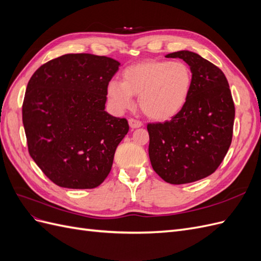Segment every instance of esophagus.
I'll return each instance as SVG.
<instances>
[{"label":"esophagus","mask_w":261,"mask_h":261,"mask_svg":"<svg viewBox=\"0 0 261 261\" xmlns=\"http://www.w3.org/2000/svg\"><path fill=\"white\" fill-rule=\"evenodd\" d=\"M128 124H129V127L130 128H139L143 126V123H141L140 121H137V120H134V118H130V120L128 121Z\"/></svg>","instance_id":"obj_1"}]
</instances>
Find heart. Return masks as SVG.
<instances>
[{
	"mask_svg": "<svg viewBox=\"0 0 261 261\" xmlns=\"http://www.w3.org/2000/svg\"><path fill=\"white\" fill-rule=\"evenodd\" d=\"M193 76L181 62L149 60L132 64L122 73V83L111 81L107 86L110 106L123 113L135 105L154 121H167L184 109L192 90Z\"/></svg>",
	"mask_w": 261,
	"mask_h": 261,
	"instance_id": "heart-1",
	"label": "heart"
}]
</instances>
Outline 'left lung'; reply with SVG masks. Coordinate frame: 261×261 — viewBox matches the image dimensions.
<instances>
[{"label":"left lung","instance_id":"obj_1","mask_svg":"<svg viewBox=\"0 0 261 261\" xmlns=\"http://www.w3.org/2000/svg\"><path fill=\"white\" fill-rule=\"evenodd\" d=\"M165 58L186 62L193 85L178 114L171 121L147 125L149 158L162 179L187 184L209 176L223 161L232 143L235 108L226 77L219 67L187 50Z\"/></svg>","mask_w":261,"mask_h":261}]
</instances>
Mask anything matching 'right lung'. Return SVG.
<instances>
[{"label": "right lung", "mask_w": 261, "mask_h": 261, "mask_svg": "<svg viewBox=\"0 0 261 261\" xmlns=\"http://www.w3.org/2000/svg\"><path fill=\"white\" fill-rule=\"evenodd\" d=\"M120 65L107 57L65 54L31 76L22 103L29 154L58 186L94 188L111 171L129 129L125 118L105 110L107 86Z\"/></svg>", "instance_id": "right-lung-1"}]
</instances>
